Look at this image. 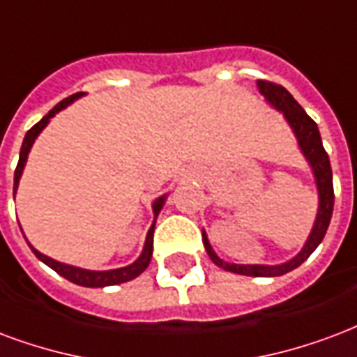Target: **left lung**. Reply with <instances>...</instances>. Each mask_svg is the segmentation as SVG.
<instances>
[{
  "label": "left lung",
  "instance_id": "obj_1",
  "mask_svg": "<svg viewBox=\"0 0 357 357\" xmlns=\"http://www.w3.org/2000/svg\"><path fill=\"white\" fill-rule=\"evenodd\" d=\"M257 89L265 96L266 104L284 115L287 125H289L295 138H297L301 153L305 155L306 162L312 168L314 181H316V189H318V213H316V219H314L312 231L308 234L305 245L301 248V252L289 261H286V263H280V265H236V263H229V261L221 259L218 253L213 252L206 231H202V242H204V248L208 255H210V259L219 268L234 274H244V276L274 278V276H282V274L289 273L293 268L303 265L326 236L327 227H329V221H331V215H333V174H331L329 157H327L324 144H321L318 125L306 115L305 109L295 102V98L284 86L268 83V81H257Z\"/></svg>",
  "mask_w": 357,
  "mask_h": 357
}]
</instances>
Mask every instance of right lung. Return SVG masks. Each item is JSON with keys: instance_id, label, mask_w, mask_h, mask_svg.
<instances>
[{"instance_id": "right-lung-1", "label": "right lung", "mask_w": 357, "mask_h": 357, "mask_svg": "<svg viewBox=\"0 0 357 357\" xmlns=\"http://www.w3.org/2000/svg\"><path fill=\"white\" fill-rule=\"evenodd\" d=\"M81 96H84V92H77V94H73V96L66 98L62 100L60 104H56L52 107L51 112L47 113L41 121H39L38 125H33L30 130L26 132V136H24V142H22V147H20V157H18V165H17V170H15V185H13V192L17 195V189H18V181L22 178V172H24V166H26V160H28V155H30V149L33 142L38 139V136L41 132L45 130V126L51 123V119L56 115L58 112H62L66 109L68 105L73 104L75 100H79ZM166 197L168 195H162V197H158L155 202H153V223L149 227V231H147V236H145V244H144V250L139 253V257L134 263L126 266H121V268H112V271H89V268H81V266H73V265H68V263H60V261L52 259L49 255H45L41 253L39 250H36L33 245L28 242L30 245V250L36 253V257L39 261H43L45 265L51 266L54 273H58L60 276H64L66 280H70L73 284H77V286H83V287H105V286H117V284H125V282H130L134 280L136 276L144 273L145 268L149 266L151 263V257H153V232H155V223H157V215L160 213L162 210V206L166 202Z\"/></svg>"}]
</instances>
